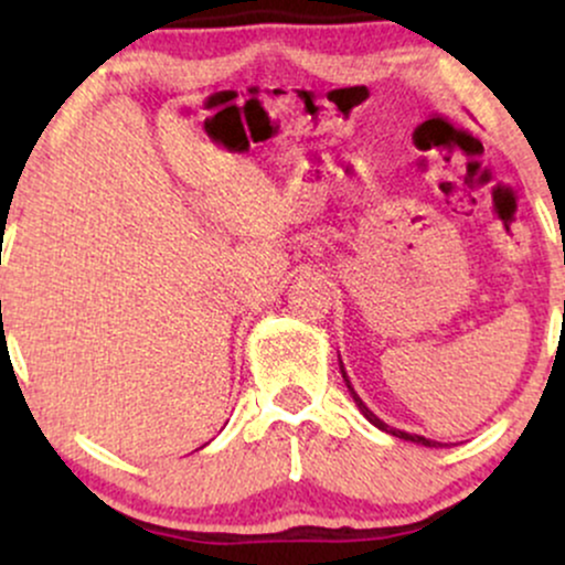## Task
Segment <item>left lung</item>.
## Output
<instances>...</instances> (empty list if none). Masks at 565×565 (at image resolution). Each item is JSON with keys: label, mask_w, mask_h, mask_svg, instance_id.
I'll return each mask as SVG.
<instances>
[{"label": "left lung", "mask_w": 565, "mask_h": 565, "mask_svg": "<svg viewBox=\"0 0 565 565\" xmlns=\"http://www.w3.org/2000/svg\"><path fill=\"white\" fill-rule=\"evenodd\" d=\"M340 372H342V380H345V385H348V391H350V395H353V401H355V406L361 408V414H364V417L369 419V423H372L374 427H380V430H385V433H391V436H395V438H404V440H412V444H419V446H440L438 440H430V438H425V436H417V433H404V430H395V427H391V425H385L382 423V419L377 417V414L372 412V408H369L364 401L359 398V393L353 391V385H350V380H348V372H345V366H342V361H340Z\"/></svg>", "instance_id": "obj_1"}]
</instances>
